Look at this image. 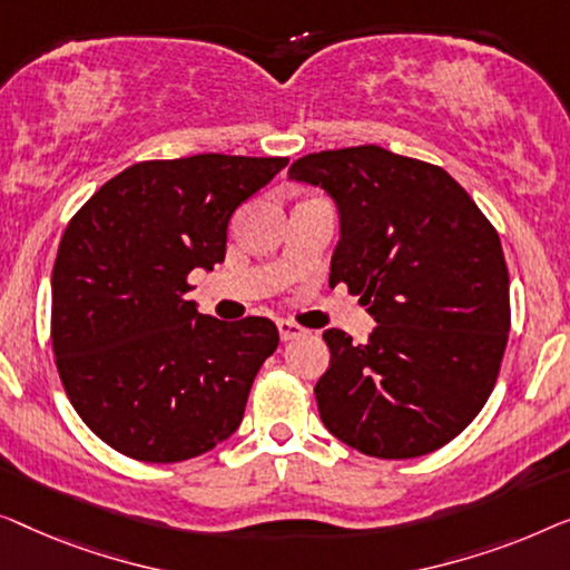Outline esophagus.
Segmentation results:
<instances>
[{
  "instance_id": "1",
  "label": "esophagus",
  "mask_w": 570,
  "mask_h": 570,
  "mask_svg": "<svg viewBox=\"0 0 570 570\" xmlns=\"http://www.w3.org/2000/svg\"><path fill=\"white\" fill-rule=\"evenodd\" d=\"M276 325H278V335H282V341H294V338H299V335L307 333L302 325L292 323V320H278Z\"/></svg>"
}]
</instances>
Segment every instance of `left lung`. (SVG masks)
<instances>
[{"label":"left lung","mask_w":570,"mask_h":570,"mask_svg":"<svg viewBox=\"0 0 570 570\" xmlns=\"http://www.w3.org/2000/svg\"><path fill=\"white\" fill-rule=\"evenodd\" d=\"M288 178L338 212L331 286L362 296L376 327L354 343L323 333L315 384L325 429L356 452L411 460L468 429L509 341V271L499 232L442 167L364 147L299 157Z\"/></svg>","instance_id":"1"}]
</instances>
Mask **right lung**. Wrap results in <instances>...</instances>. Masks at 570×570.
Instances as JSON below:
<instances>
[{"instance_id":"1","label":"right lung","mask_w":570,"mask_h":570,"mask_svg":"<svg viewBox=\"0 0 570 570\" xmlns=\"http://www.w3.org/2000/svg\"><path fill=\"white\" fill-rule=\"evenodd\" d=\"M286 163L151 159L69 222L51 276L53 356L79 419L116 452L183 462L237 431L278 331L268 317L202 315L186 278L224 261L235 208Z\"/></svg>"}]
</instances>
